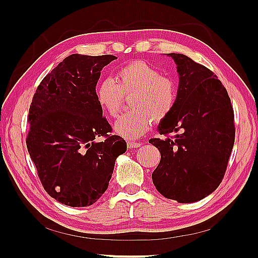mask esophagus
Here are the masks:
<instances>
[{
	"instance_id": "esophagus-1",
	"label": "esophagus",
	"mask_w": 258,
	"mask_h": 258,
	"mask_svg": "<svg viewBox=\"0 0 258 258\" xmlns=\"http://www.w3.org/2000/svg\"><path fill=\"white\" fill-rule=\"evenodd\" d=\"M141 142H138V141H129L128 142V147L129 148H137L141 146Z\"/></svg>"
}]
</instances>
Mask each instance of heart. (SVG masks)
Listing matches in <instances>:
<instances>
[{"instance_id":"b5f03b06","label":"heart","mask_w":258,"mask_h":258,"mask_svg":"<svg viewBox=\"0 0 258 258\" xmlns=\"http://www.w3.org/2000/svg\"><path fill=\"white\" fill-rule=\"evenodd\" d=\"M132 110L120 116L114 124L117 135L127 139L141 137L152 120L160 122L172 112L176 101V85L144 61H134L122 67L113 77H105L96 90L101 107L112 117L119 113L123 95H131Z\"/></svg>"}]
</instances>
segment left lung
Listing matches in <instances>:
<instances>
[{
    "label": "left lung",
    "mask_w": 258,
    "mask_h": 258,
    "mask_svg": "<svg viewBox=\"0 0 258 258\" xmlns=\"http://www.w3.org/2000/svg\"><path fill=\"white\" fill-rule=\"evenodd\" d=\"M167 54L176 64L178 87L172 112L158 126L166 138L150 140L161 155L152 178L163 197L190 204L222 182L235 143L233 110L212 71L185 54Z\"/></svg>",
    "instance_id": "left-lung-1"
}]
</instances>
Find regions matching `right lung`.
<instances>
[{
	"instance_id": "right-lung-1",
	"label": "right lung",
	"mask_w": 258,
	"mask_h": 258,
	"mask_svg": "<svg viewBox=\"0 0 258 258\" xmlns=\"http://www.w3.org/2000/svg\"><path fill=\"white\" fill-rule=\"evenodd\" d=\"M112 54L73 53L46 75L29 110L27 147L45 190L60 204L89 207L102 196L115 160L127 151L102 117L96 95ZM105 136L104 142L96 141Z\"/></svg>"
}]
</instances>
